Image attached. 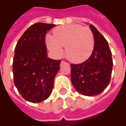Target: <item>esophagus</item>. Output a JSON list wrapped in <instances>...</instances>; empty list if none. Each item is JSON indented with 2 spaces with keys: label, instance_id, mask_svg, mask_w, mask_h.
<instances>
[{
  "label": "esophagus",
  "instance_id": "34e87169",
  "mask_svg": "<svg viewBox=\"0 0 126 126\" xmlns=\"http://www.w3.org/2000/svg\"><path fill=\"white\" fill-rule=\"evenodd\" d=\"M63 65H69V63H67V62H65V61H62L61 62L60 66H61V67H62V66H63Z\"/></svg>",
  "mask_w": 126,
  "mask_h": 126
}]
</instances>
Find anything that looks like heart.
Masks as SVG:
<instances>
[{
    "label": "heart",
    "instance_id": "1",
    "mask_svg": "<svg viewBox=\"0 0 126 126\" xmlns=\"http://www.w3.org/2000/svg\"><path fill=\"white\" fill-rule=\"evenodd\" d=\"M46 44L50 51L60 56L65 53L73 63L84 62L90 57L94 47V34L92 31L80 25H67L53 30V36H46Z\"/></svg>",
    "mask_w": 126,
    "mask_h": 126
}]
</instances>
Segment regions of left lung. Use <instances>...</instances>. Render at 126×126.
Returning <instances> with one entry per match:
<instances>
[{
	"instance_id": "1",
	"label": "left lung",
	"mask_w": 126,
	"mask_h": 126,
	"mask_svg": "<svg viewBox=\"0 0 126 126\" xmlns=\"http://www.w3.org/2000/svg\"><path fill=\"white\" fill-rule=\"evenodd\" d=\"M94 47L91 56L80 64H71V82L86 96L97 95L109 84L112 71V53L105 38L92 24Z\"/></svg>"
}]
</instances>
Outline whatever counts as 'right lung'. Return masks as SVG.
<instances>
[{"label":"right lung","instance_id":"obj_1","mask_svg":"<svg viewBox=\"0 0 126 126\" xmlns=\"http://www.w3.org/2000/svg\"><path fill=\"white\" fill-rule=\"evenodd\" d=\"M54 24L36 23L17 43L13 59L14 82L23 98L31 103L47 99L53 88L61 60L47 57L45 36Z\"/></svg>","mask_w":126,"mask_h":126}]
</instances>
